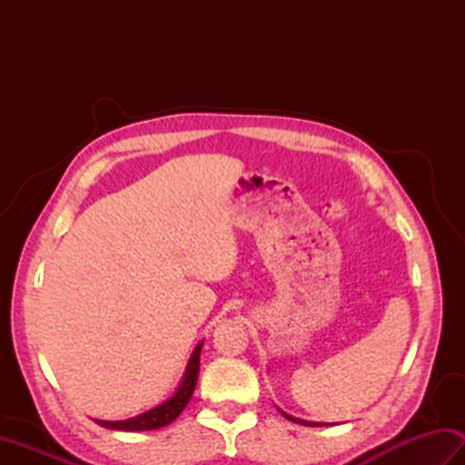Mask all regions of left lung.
Here are the masks:
<instances>
[{"label": "left lung", "mask_w": 465, "mask_h": 465, "mask_svg": "<svg viewBox=\"0 0 465 465\" xmlns=\"http://www.w3.org/2000/svg\"><path fill=\"white\" fill-rule=\"evenodd\" d=\"M280 411H282V410H280ZM282 416H283L285 420L293 421V423H300V426H310V428H322V426H328V423H322V421H305V420H300V418H293V416H290V413H285V411H282Z\"/></svg>", "instance_id": "1"}]
</instances>
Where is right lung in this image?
<instances>
[{"mask_svg": "<svg viewBox=\"0 0 465 465\" xmlns=\"http://www.w3.org/2000/svg\"><path fill=\"white\" fill-rule=\"evenodd\" d=\"M202 345L203 340L195 345V350L190 355V361L185 365V371L182 375V381L177 385L175 391L165 401L157 403L155 408L147 410L143 413H137V416L130 420H120V421H104V420H95V423H100L102 428L107 430H120V431H147V430H160L167 423H172L183 408L187 406V401L192 400L195 383H197V375H200V353H202Z\"/></svg>", "mask_w": 465, "mask_h": 465, "instance_id": "obj_1", "label": "right lung"}]
</instances>
